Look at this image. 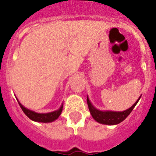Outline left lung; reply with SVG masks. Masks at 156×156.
<instances>
[{"mask_svg": "<svg viewBox=\"0 0 156 156\" xmlns=\"http://www.w3.org/2000/svg\"><path fill=\"white\" fill-rule=\"evenodd\" d=\"M140 98L141 96L138 98V100L136 101L135 104H133V106L123 112L100 111V110H98L97 108H95V107L93 106L88 97L87 98V105L90 114H91V116L95 121L100 124L112 126V125H117V124L121 123V121H123L130 114L133 108L136 106V104H138V100H140Z\"/></svg>", "mask_w": 156, "mask_h": 156, "instance_id": "obj_1", "label": "left lung"}]
</instances>
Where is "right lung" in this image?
Segmentation results:
<instances>
[{
  "label": "right lung",
  "instance_id": "right-lung-1",
  "mask_svg": "<svg viewBox=\"0 0 156 156\" xmlns=\"http://www.w3.org/2000/svg\"><path fill=\"white\" fill-rule=\"evenodd\" d=\"M18 104L20 105L21 108L23 111V112L27 115V116L34 121H37V122H44V123H48V122H52L58 118L59 116L61 115L62 109H63V104L60 107V108L56 110L54 112H48V113H38L34 111H31L30 109L27 108L24 106H23L21 103L18 101Z\"/></svg>",
  "mask_w": 156,
  "mask_h": 156
}]
</instances>
